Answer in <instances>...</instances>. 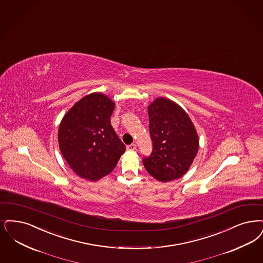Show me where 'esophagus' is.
<instances>
[{
  "instance_id": "1",
  "label": "esophagus",
  "mask_w": 263,
  "mask_h": 263,
  "mask_svg": "<svg viewBox=\"0 0 263 263\" xmlns=\"http://www.w3.org/2000/svg\"><path fill=\"white\" fill-rule=\"evenodd\" d=\"M136 145L135 144H131V145H128L126 148L127 151H135L136 149Z\"/></svg>"
}]
</instances>
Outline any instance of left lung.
<instances>
[{
    "instance_id": "obj_1",
    "label": "left lung",
    "mask_w": 263,
    "mask_h": 263,
    "mask_svg": "<svg viewBox=\"0 0 263 263\" xmlns=\"http://www.w3.org/2000/svg\"><path fill=\"white\" fill-rule=\"evenodd\" d=\"M147 112L153 151L143 158L145 168L161 182L183 176L199 149V137L189 116L164 98L148 105Z\"/></svg>"
}]
</instances>
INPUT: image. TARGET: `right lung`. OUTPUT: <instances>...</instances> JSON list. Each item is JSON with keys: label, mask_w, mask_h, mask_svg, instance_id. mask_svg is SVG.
I'll return each instance as SVG.
<instances>
[{"label": "right lung", "mask_w": 263, "mask_h": 263, "mask_svg": "<svg viewBox=\"0 0 263 263\" xmlns=\"http://www.w3.org/2000/svg\"><path fill=\"white\" fill-rule=\"evenodd\" d=\"M115 103L93 93L77 102L63 116L59 145L63 158L82 178L97 181L116 167L126 147L110 124Z\"/></svg>", "instance_id": "1"}]
</instances>
